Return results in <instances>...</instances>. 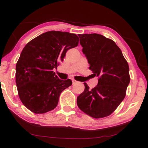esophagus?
Here are the masks:
<instances>
[{"instance_id":"34e87169","label":"esophagus","mask_w":148,"mask_h":148,"mask_svg":"<svg viewBox=\"0 0 148 148\" xmlns=\"http://www.w3.org/2000/svg\"><path fill=\"white\" fill-rule=\"evenodd\" d=\"M77 82V81L74 80V79H72V83H73V84H76Z\"/></svg>"}]
</instances>
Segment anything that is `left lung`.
Segmentation results:
<instances>
[{
    "label": "left lung",
    "instance_id": "left-lung-1",
    "mask_svg": "<svg viewBox=\"0 0 148 148\" xmlns=\"http://www.w3.org/2000/svg\"><path fill=\"white\" fill-rule=\"evenodd\" d=\"M78 36L90 69L99 79L92 90L84 83V92L77 97V106L92 118L106 117L114 111L126 95L130 81L128 64L112 40L99 34Z\"/></svg>",
    "mask_w": 148,
    "mask_h": 148
}]
</instances>
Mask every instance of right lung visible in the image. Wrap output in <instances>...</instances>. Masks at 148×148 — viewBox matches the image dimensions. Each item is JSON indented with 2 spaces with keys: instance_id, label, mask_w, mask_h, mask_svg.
<instances>
[{
  "instance_id": "obj_1",
  "label": "right lung",
  "mask_w": 148,
  "mask_h": 148,
  "mask_svg": "<svg viewBox=\"0 0 148 148\" xmlns=\"http://www.w3.org/2000/svg\"><path fill=\"white\" fill-rule=\"evenodd\" d=\"M77 35L49 31L27 43L16 65V83L23 105L36 114L54 109L63 90L72 81L60 79L53 72L69 49L79 43Z\"/></svg>"
}]
</instances>
